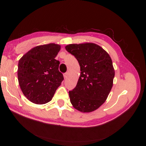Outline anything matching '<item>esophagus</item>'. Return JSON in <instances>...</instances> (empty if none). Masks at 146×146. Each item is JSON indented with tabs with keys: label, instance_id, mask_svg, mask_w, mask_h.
<instances>
[{
	"label": "esophagus",
	"instance_id": "1",
	"mask_svg": "<svg viewBox=\"0 0 146 146\" xmlns=\"http://www.w3.org/2000/svg\"><path fill=\"white\" fill-rule=\"evenodd\" d=\"M64 79H66L68 77V73H64Z\"/></svg>",
	"mask_w": 146,
	"mask_h": 146
}]
</instances>
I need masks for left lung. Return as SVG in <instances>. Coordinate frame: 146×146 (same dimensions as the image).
<instances>
[{
  "instance_id": "obj_1",
  "label": "left lung",
  "mask_w": 146,
  "mask_h": 146,
  "mask_svg": "<svg viewBox=\"0 0 146 146\" xmlns=\"http://www.w3.org/2000/svg\"><path fill=\"white\" fill-rule=\"evenodd\" d=\"M65 48L78 61L81 71L76 86L69 91L70 102L82 112L94 111L105 102L112 88L115 71L111 58L94 43Z\"/></svg>"
}]
</instances>
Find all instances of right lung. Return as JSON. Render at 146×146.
Wrapping results in <instances>:
<instances>
[{
  "instance_id": "1",
  "label": "right lung",
  "mask_w": 146,
  "mask_h": 146,
  "mask_svg": "<svg viewBox=\"0 0 146 146\" xmlns=\"http://www.w3.org/2000/svg\"><path fill=\"white\" fill-rule=\"evenodd\" d=\"M60 46L50 43L37 46L19 61L18 80L27 98L36 104L52 100L64 80L58 70L60 62L55 59Z\"/></svg>"
}]
</instances>
